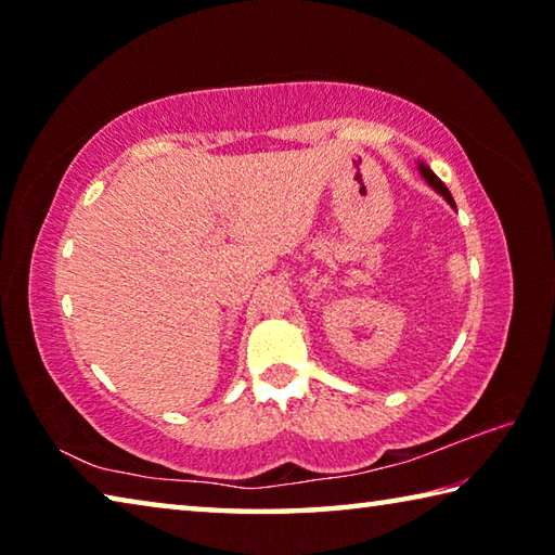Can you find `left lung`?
<instances>
[{
  "label": "left lung",
  "instance_id": "obj_1",
  "mask_svg": "<svg viewBox=\"0 0 555 555\" xmlns=\"http://www.w3.org/2000/svg\"><path fill=\"white\" fill-rule=\"evenodd\" d=\"M418 171H421V176L426 178L428 185L434 188V191H438L440 195H443V198H446V201H448V203L453 205V208H455V201H453V195H450V191H448V188H446V183L440 181V178H438L434 171H430V168H428L426 164H418Z\"/></svg>",
  "mask_w": 555,
  "mask_h": 555
}]
</instances>
